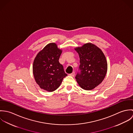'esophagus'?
<instances>
[{
	"mask_svg": "<svg viewBox=\"0 0 133 133\" xmlns=\"http://www.w3.org/2000/svg\"><path fill=\"white\" fill-rule=\"evenodd\" d=\"M69 75H70V76H72V77H74V76H75V72H73L72 73L69 74Z\"/></svg>",
	"mask_w": 133,
	"mask_h": 133,
	"instance_id": "obj_1",
	"label": "esophagus"
}]
</instances>
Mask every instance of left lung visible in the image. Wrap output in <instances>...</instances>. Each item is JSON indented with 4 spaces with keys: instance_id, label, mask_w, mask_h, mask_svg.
Instances as JSON below:
<instances>
[{
    "instance_id": "8db88e82",
    "label": "left lung",
    "mask_w": 133,
    "mask_h": 133,
    "mask_svg": "<svg viewBox=\"0 0 133 133\" xmlns=\"http://www.w3.org/2000/svg\"><path fill=\"white\" fill-rule=\"evenodd\" d=\"M80 58L79 69L75 78L83 90H92L100 84L105 78L108 63L102 50L92 43H87L75 48Z\"/></svg>"
}]
</instances>
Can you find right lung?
I'll list each match as a JSON object with an SVG mask.
<instances>
[{"label": "right lung", "instance_id": "add662e5", "mask_svg": "<svg viewBox=\"0 0 133 133\" xmlns=\"http://www.w3.org/2000/svg\"><path fill=\"white\" fill-rule=\"evenodd\" d=\"M62 50L55 43L48 44L35 58L33 73L39 87L48 92H53L60 85L67 76L59 62Z\"/></svg>", "mask_w": 133, "mask_h": 133}]
</instances>
